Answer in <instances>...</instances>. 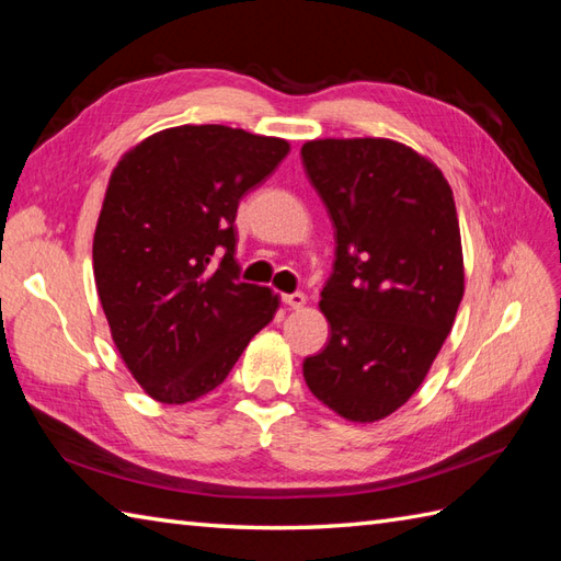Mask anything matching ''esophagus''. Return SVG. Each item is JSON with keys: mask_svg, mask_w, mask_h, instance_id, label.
Here are the masks:
<instances>
[{"mask_svg": "<svg viewBox=\"0 0 561 561\" xmlns=\"http://www.w3.org/2000/svg\"><path fill=\"white\" fill-rule=\"evenodd\" d=\"M284 304H287L289 308H294V311H299V308L306 306V294H301V291L284 294Z\"/></svg>", "mask_w": 561, "mask_h": 561, "instance_id": "1", "label": "esophagus"}]
</instances>
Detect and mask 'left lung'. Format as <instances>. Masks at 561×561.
Instances as JSON below:
<instances>
[{"label": "left lung", "mask_w": 561, "mask_h": 561, "mask_svg": "<svg viewBox=\"0 0 561 561\" xmlns=\"http://www.w3.org/2000/svg\"><path fill=\"white\" fill-rule=\"evenodd\" d=\"M301 157L337 243L320 294L330 342L304 362L306 386L347 422H380L424 383L462 301L453 190L396 139H311Z\"/></svg>", "instance_id": "left-lung-1"}]
</instances>
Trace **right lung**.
<instances>
[{
  "label": "right lung",
  "mask_w": 561,
  "mask_h": 561,
  "mask_svg": "<svg viewBox=\"0 0 561 561\" xmlns=\"http://www.w3.org/2000/svg\"><path fill=\"white\" fill-rule=\"evenodd\" d=\"M289 151L279 137L181 125L137 141L113 169L93 277L115 350L157 402H195L224 383L277 313L279 294L238 279L233 221L238 199Z\"/></svg>",
  "instance_id": "obj_1"
}]
</instances>
